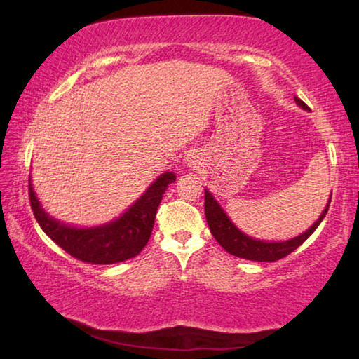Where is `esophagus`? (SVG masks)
Listing matches in <instances>:
<instances>
[{
    "mask_svg": "<svg viewBox=\"0 0 359 359\" xmlns=\"http://www.w3.org/2000/svg\"><path fill=\"white\" fill-rule=\"evenodd\" d=\"M185 161H187V165H190V166H193V168H196V166L201 165V160H199V155L194 154V151H193V154H188V155H187Z\"/></svg>",
    "mask_w": 359,
    "mask_h": 359,
    "instance_id": "1",
    "label": "esophagus"
}]
</instances>
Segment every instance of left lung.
I'll return each instance as SVG.
<instances>
[{"label":"left lung","mask_w":359,"mask_h":359,"mask_svg":"<svg viewBox=\"0 0 359 359\" xmlns=\"http://www.w3.org/2000/svg\"><path fill=\"white\" fill-rule=\"evenodd\" d=\"M296 104L301 106L302 109L309 111V106L306 102L301 101L299 98H294ZM330 201H327L325 210L321 212V215L317 222H315L311 228H309L306 233H302L297 238H293L290 241L283 242H264L253 239L250 236L242 233L239 228H236V224L229 220V217L224 214V210L220 208L214 196L205 190L204 193V212H205V220L210 228V233L217 239L218 244H220L224 250L228 253L234 255V257L250 259V261H277L282 259L294 252L297 247H299L302 242L309 239L315 229L318 228V224L323 220L327 209H330Z\"/></svg>","instance_id":"left-lung-1"}]
</instances>
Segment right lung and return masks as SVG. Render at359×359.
Segmentation results:
<instances>
[{
    "label": "right lung",
    "mask_w": 359,
    "mask_h": 359,
    "mask_svg": "<svg viewBox=\"0 0 359 359\" xmlns=\"http://www.w3.org/2000/svg\"><path fill=\"white\" fill-rule=\"evenodd\" d=\"M174 180V172L161 174L123 215L95 228L69 226L52 218L36 198L32 182L28 185L29 204L42 231L66 253L83 263L114 264L135 258L147 245L158 205Z\"/></svg>",
    "instance_id": "right-lung-1"
}]
</instances>
